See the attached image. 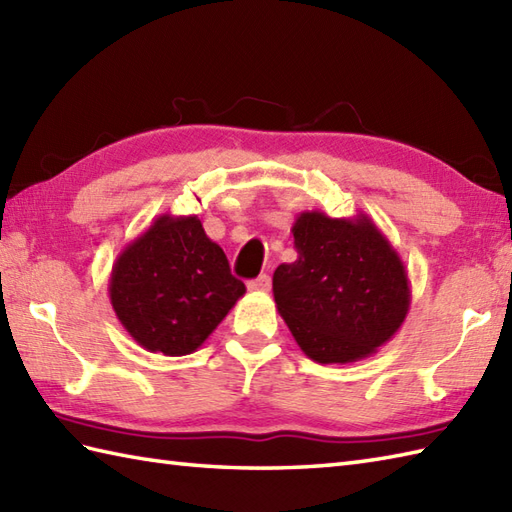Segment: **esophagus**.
Here are the masks:
<instances>
[{"label":"esophagus","mask_w":512,"mask_h":512,"mask_svg":"<svg viewBox=\"0 0 512 512\" xmlns=\"http://www.w3.org/2000/svg\"><path fill=\"white\" fill-rule=\"evenodd\" d=\"M248 290L253 292H268L270 290V277L268 275H259L257 279L248 281Z\"/></svg>","instance_id":"esophagus-1"}]
</instances>
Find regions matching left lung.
Wrapping results in <instances>:
<instances>
[{"label": "left lung", "instance_id": "left-lung-1", "mask_svg": "<svg viewBox=\"0 0 512 512\" xmlns=\"http://www.w3.org/2000/svg\"><path fill=\"white\" fill-rule=\"evenodd\" d=\"M297 259L277 266V312L301 352L321 365H347L378 352L411 306L407 268L367 213L303 211L292 224Z\"/></svg>", "mask_w": 512, "mask_h": 512}]
</instances>
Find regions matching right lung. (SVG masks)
<instances>
[{
    "mask_svg": "<svg viewBox=\"0 0 512 512\" xmlns=\"http://www.w3.org/2000/svg\"><path fill=\"white\" fill-rule=\"evenodd\" d=\"M112 308L147 352L187 356L209 339L246 286L198 215L162 213L112 266Z\"/></svg>",
    "mask_w": 512,
    "mask_h": 512,
    "instance_id": "1",
    "label": "right lung"
}]
</instances>
